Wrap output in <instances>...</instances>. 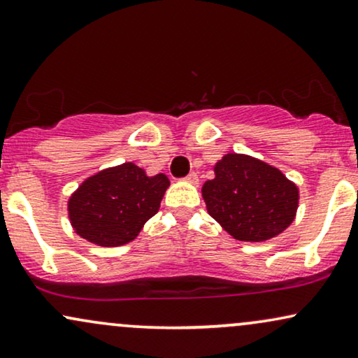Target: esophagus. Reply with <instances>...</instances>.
Segmentation results:
<instances>
[{"label":"esophagus","instance_id":"obj_1","mask_svg":"<svg viewBox=\"0 0 358 358\" xmlns=\"http://www.w3.org/2000/svg\"><path fill=\"white\" fill-rule=\"evenodd\" d=\"M186 180H187V182H191V184L199 182V179H197V172H191V174H187Z\"/></svg>","mask_w":358,"mask_h":358}]
</instances>
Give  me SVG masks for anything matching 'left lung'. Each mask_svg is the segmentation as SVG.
<instances>
[{
    "label": "left lung",
    "instance_id": "1",
    "mask_svg": "<svg viewBox=\"0 0 358 358\" xmlns=\"http://www.w3.org/2000/svg\"><path fill=\"white\" fill-rule=\"evenodd\" d=\"M202 186L207 213L234 239L262 242L292 224L299 189L275 167L245 154H227Z\"/></svg>",
    "mask_w": 358,
    "mask_h": 358
}]
</instances>
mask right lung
Instances as JSON below:
<instances>
[{
  "instance_id": "obj_1",
  "label": "right lung",
  "mask_w": 358,
  "mask_h": 358,
  "mask_svg": "<svg viewBox=\"0 0 358 358\" xmlns=\"http://www.w3.org/2000/svg\"><path fill=\"white\" fill-rule=\"evenodd\" d=\"M169 187L164 174L149 178L132 162L101 171L86 179L68 202L69 219L83 239L103 247L136 239L159 210Z\"/></svg>"
}]
</instances>
